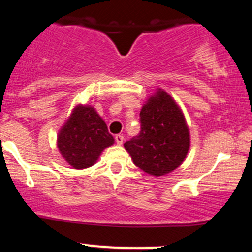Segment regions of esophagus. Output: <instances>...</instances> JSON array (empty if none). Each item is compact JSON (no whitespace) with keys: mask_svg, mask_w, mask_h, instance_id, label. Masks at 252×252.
Returning <instances> with one entry per match:
<instances>
[{"mask_svg":"<svg viewBox=\"0 0 252 252\" xmlns=\"http://www.w3.org/2000/svg\"><path fill=\"white\" fill-rule=\"evenodd\" d=\"M123 140H124V137H123V135H116L115 136V141H116V143L117 144H122L123 143Z\"/></svg>","mask_w":252,"mask_h":252,"instance_id":"1","label":"esophagus"}]
</instances>
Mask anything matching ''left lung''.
<instances>
[{
    "label": "left lung",
    "instance_id": "left-lung-1",
    "mask_svg": "<svg viewBox=\"0 0 252 252\" xmlns=\"http://www.w3.org/2000/svg\"><path fill=\"white\" fill-rule=\"evenodd\" d=\"M140 123V134L124 143L136 166L155 176L178 168L189 152V132L172 97L158 90L143 105Z\"/></svg>",
    "mask_w": 252,
    "mask_h": 252
}]
</instances>
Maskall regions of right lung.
I'll list each match as a JSON object with an SVG mask.
<instances>
[{"mask_svg":"<svg viewBox=\"0 0 252 252\" xmlns=\"http://www.w3.org/2000/svg\"><path fill=\"white\" fill-rule=\"evenodd\" d=\"M114 143V137L96 110L78 106L60 130L58 148L73 168L92 166L104 148Z\"/></svg>","mask_w":252,"mask_h":252,"instance_id":"obj_1","label":"right lung"}]
</instances>
